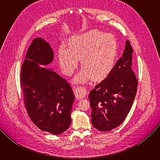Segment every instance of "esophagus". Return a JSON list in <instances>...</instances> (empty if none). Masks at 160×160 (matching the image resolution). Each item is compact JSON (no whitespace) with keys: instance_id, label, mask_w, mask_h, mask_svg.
<instances>
[{"instance_id":"obj_1","label":"esophagus","mask_w":160,"mask_h":160,"mask_svg":"<svg viewBox=\"0 0 160 160\" xmlns=\"http://www.w3.org/2000/svg\"><path fill=\"white\" fill-rule=\"evenodd\" d=\"M76 98L78 99L85 98L87 94V89L84 87H78L75 89Z\"/></svg>"}]
</instances>
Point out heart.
Instances as JSON below:
<instances>
[{
	"instance_id": "obj_1",
	"label": "heart",
	"mask_w": 160,
	"mask_h": 160,
	"mask_svg": "<svg viewBox=\"0 0 160 160\" xmlns=\"http://www.w3.org/2000/svg\"><path fill=\"white\" fill-rule=\"evenodd\" d=\"M118 44L112 35L98 30H89L72 37L58 52V61L62 72L73 73L81 60L82 71L75 81L82 83L91 78L100 80L109 75L115 66Z\"/></svg>"
}]
</instances>
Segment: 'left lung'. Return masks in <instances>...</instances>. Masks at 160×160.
Wrapping results in <instances>:
<instances>
[{"label": "left lung", "mask_w": 160, "mask_h": 160, "mask_svg": "<svg viewBox=\"0 0 160 160\" xmlns=\"http://www.w3.org/2000/svg\"><path fill=\"white\" fill-rule=\"evenodd\" d=\"M132 53L130 42L127 40L122 57L88 95L91 121L100 131H110L118 127L131 109L138 87V80L131 68Z\"/></svg>", "instance_id": "left-lung-1"}]
</instances>
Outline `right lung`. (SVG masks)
I'll return each instance as SVG.
<instances>
[{
    "instance_id": "right-lung-1",
    "label": "right lung",
    "mask_w": 160,
    "mask_h": 160,
    "mask_svg": "<svg viewBox=\"0 0 160 160\" xmlns=\"http://www.w3.org/2000/svg\"><path fill=\"white\" fill-rule=\"evenodd\" d=\"M54 59L49 43L34 38L21 66L20 85L28 116L41 130L59 135L70 126L75 99L66 80L51 69L40 67Z\"/></svg>"
}]
</instances>
